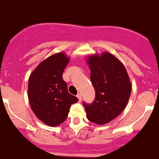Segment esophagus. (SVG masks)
Segmentation results:
<instances>
[{
  "mask_svg": "<svg viewBox=\"0 0 159 159\" xmlns=\"http://www.w3.org/2000/svg\"><path fill=\"white\" fill-rule=\"evenodd\" d=\"M77 97L78 98L79 101H81V100H82V94H81V93H78L77 95Z\"/></svg>",
  "mask_w": 159,
  "mask_h": 159,
  "instance_id": "34e87169",
  "label": "esophagus"
}]
</instances>
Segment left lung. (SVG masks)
<instances>
[{
    "label": "left lung",
    "instance_id": "left-lung-1",
    "mask_svg": "<svg viewBox=\"0 0 159 159\" xmlns=\"http://www.w3.org/2000/svg\"><path fill=\"white\" fill-rule=\"evenodd\" d=\"M87 63L95 98L91 104L83 102L86 117L93 123L106 124L126 108L131 95V82L124 65L110 53L91 55Z\"/></svg>",
    "mask_w": 159,
    "mask_h": 159
}]
</instances>
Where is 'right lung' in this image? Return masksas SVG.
Masks as SVG:
<instances>
[{"label": "right lung", "mask_w": 159, "mask_h": 159, "mask_svg": "<svg viewBox=\"0 0 159 159\" xmlns=\"http://www.w3.org/2000/svg\"><path fill=\"white\" fill-rule=\"evenodd\" d=\"M69 62L59 52L42 61L31 73L28 80V100L33 113L45 124L56 126L68 117L71 105L78 101L68 93L63 79L64 68Z\"/></svg>", "instance_id": "1"}]
</instances>
